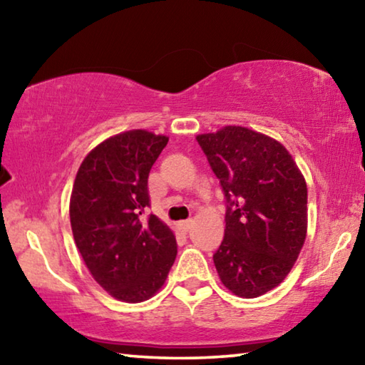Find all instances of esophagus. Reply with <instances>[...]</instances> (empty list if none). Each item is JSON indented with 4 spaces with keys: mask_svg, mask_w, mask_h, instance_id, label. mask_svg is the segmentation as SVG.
<instances>
[{
    "mask_svg": "<svg viewBox=\"0 0 365 365\" xmlns=\"http://www.w3.org/2000/svg\"><path fill=\"white\" fill-rule=\"evenodd\" d=\"M191 225H193V220H191V219H188V220H182L180 224H178V227H180V230H182V232H188L190 228H191Z\"/></svg>",
    "mask_w": 365,
    "mask_h": 365,
    "instance_id": "obj_1",
    "label": "esophagus"
}]
</instances>
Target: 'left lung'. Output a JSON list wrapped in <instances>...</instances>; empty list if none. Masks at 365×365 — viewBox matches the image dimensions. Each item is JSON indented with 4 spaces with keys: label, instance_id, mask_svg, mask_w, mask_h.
<instances>
[{
    "label": "left lung",
    "instance_id": "left-lung-1",
    "mask_svg": "<svg viewBox=\"0 0 365 365\" xmlns=\"http://www.w3.org/2000/svg\"><path fill=\"white\" fill-rule=\"evenodd\" d=\"M227 200L225 235L214 255L224 285L257 298L289 274L307 232V187L279 141L227 125L196 137Z\"/></svg>",
    "mask_w": 365,
    "mask_h": 365
}]
</instances>
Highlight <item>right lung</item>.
<instances>
[{"label": "right lung", "mask_w": 365, "mask_h": 365, "mask_svg": "<svg viewBox=\"0 0 365 365\" xmlns=\"http://www.w3.org/2000/svg\"><path fill=\"white\" fill-rule=\"evenodd\" d=\"M169 138L146 130L114 135L88 153L71 195V225L90 274L115 299L141 302L164 285L177 242L150 206L148 177Z\"/></svg>", "instance_id": "add662e5"}]
</instances>
